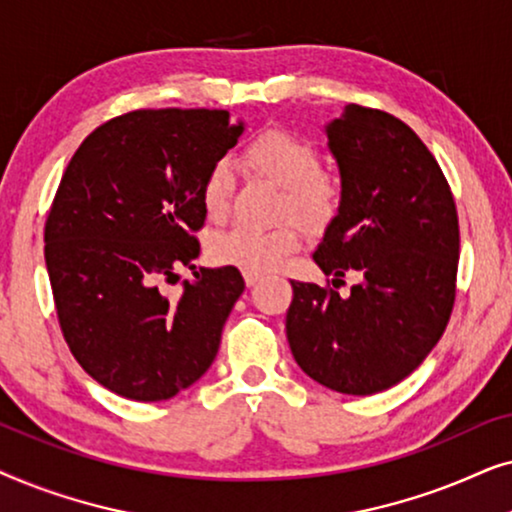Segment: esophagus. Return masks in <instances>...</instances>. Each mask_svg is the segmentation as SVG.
Segmentation results:
<instances>
[{
  "instance_id": "34e87169",
  "label": "esophagus",
  "mask_w": 512,
  "mask_h": 512,
  "mask_svg": "<svg viewBox=\"0 0 512 512\" xmlns=\"http://www.w3.org/2000/svg\"><path fill=\"white\" fill-rule=\"evenodd\" d=\"M244 282H247V286H256L258 282H261V275H244Z\"/></svg>"
}]
</instances>
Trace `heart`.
I'll return each instance as SVG.
<instances>
[{
    "label": "heart",
    "instance_id": "obj_1",
    "mask_svg": "<svg viewBox=\"0 0 512 512\" xmlns=\"http://www.w3.org/2000/svg\"><path fill=\"white\" fill-rule=\"evenodd\" d=\"M244 160L258 174L284 188L282 216H293L307 228H321L338 214L342 181L335 172L321 167V153L314 139L282 125L258 130L244 146ZM233 191L228 163H214L200 184V205L207 219H226ZM298 223L286 221L272 230L233 228L209 242V258L223 268L242 270L244 275H268L300 247Z\"/></svg>",
    "mask_w": 512,
    "mask_h": 512
}]
</instances>
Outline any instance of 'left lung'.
<instances>
[{
    "instance_id": "left-lung-1",
    "label": "left lung",
    "mask_w": 512,
    "mask_h": 512,
    "mask_svg": "<svg viewBox=\"0 0 512 512\" xmlns=\"http://www.w3.org/2000/svg\"><path fill=\"white\" fill-rule=\"evenodd\" d=\"M326 135L342 202L312 258L333 284L291 282L286 338L314 382L370 396L405 380L450 321L457 205L433 153L401 118L347 104ZM347 271L364 282L342 299Z\"/></svg>"
}]
</instances>
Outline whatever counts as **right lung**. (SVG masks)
I'll return each instance as SVG.
<instances>
[{
	"instance_id": "add662e5",
	"label": "right lung",
	"mask_w": 512,
	"mask_h": 512,
	"mask_svg": "<svg viewBox=\"0 0 512 512\" xmlns=\"http://www.w3.org/2000/svg\"><path fill=\"white\" fill-rule=\"evenodd\" d=\"M242 135L223 109H137L83 139L55 191L44 256L74 359L114 394L167 401L212 366L244 291L235 268L177 270L200 256V184Z\"/></svg>"
}]
</instances>
